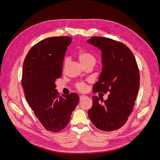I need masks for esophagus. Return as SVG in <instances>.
<instances>
[{
    "label": "esophagus",
    "mask_w": 160,
    "mask_h": 160,
    "mask_svg": "<svg viewBox=\"0 0 160 160\" xmlns=\"http://www.w3.org/2000/svg\"><path fill=\"white\" fill-rule=\"evenodd\" d=\"M87 98V97L85 96V95H81L80 97H79V98H80V101H81V100H83L84 98Z\"/></svg>",
    "instance_id": "esophagus-1"
}]
</instances>
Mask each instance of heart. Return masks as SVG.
I'll use <instances>...</instances> for the list:
<instances>
[{"instance_id":"heart-1","label":"heart","mask_w":160,"mask_h":160,"mask_svg":"<svg viewBox=\"0 0 160 160\" xmlns=\"http://www.w3.org/2000/svg\"><path fill=\"white\" fill-rule=\"evenodd\" d=\"M77 57L82 64V65H84L88 63H93L95 65L96 61L95 57L91 53L84 50H81L77 52ZM67 61H68V59L65 58L64 60V66H65L67 63ZM77 89L83 91L86 89V86L83 83H80L77 85Z\"/></svg>"}]
</instances>
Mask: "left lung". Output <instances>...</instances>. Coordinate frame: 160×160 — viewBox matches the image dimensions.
Returning <instances> with one entry per match:
<instances>
[{
    "label": "left lung",
    "mask_w": 160,
    "mask_h": 160,
    "mask_svg": "<svg viewBox=\"0 0 160 160\" xmlns=\"http://www.w3.org/2000/svg\"><path fill=\"white\" fill-rule=\"evenodd\" d=\"M88 43L101 51L103 69L93 92H109L105 101L93 96L88 114L95 126L105 132L119 129L132 113L139 88V72L135 58L122 42L93 37Z\"/></svg>",
    "instance_id": "8db88e82"
}]
</instances>
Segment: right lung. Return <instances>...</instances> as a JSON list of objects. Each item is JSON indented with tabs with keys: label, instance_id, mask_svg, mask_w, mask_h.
Segmentation results:
<instances>
[{
	"label": "right lung",
	"instance_id": "right-lung-1",
	"mask_svg": "<svg viewBox=\"0 0 160 160\" xmlns=\"http://www.w3.org/2000/svg\"><path fill=\"white\" fill-rule=\"evenodd\" d=\"M71 41L70 37L45 38L31 48L23 63L22 85L26 99L44 128L52 132L67 126L79 101L77 93L61 97L56 89Z\"/></svg>",
	"mask_w": 160,
	"mask_h": 160
}]
</instances>
